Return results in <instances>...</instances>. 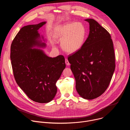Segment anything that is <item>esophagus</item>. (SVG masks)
I'll list each match as a JSON object with an SVG mask.
<instances>
[{
	"label": "esophagus",
	"mask_w": 130,
	"mask_h": 130,
	"mask_svg": "<svg viewBox=\"0 0 130 130\" xmlns=\"http://www.w3.org/2000/svg\"><path fill=\"white\" fill-rule=\"evenodd\" d=\"M65 63H66V64L67 66L70 65V63H69V62H68V60H67V59H65Z\"/></svg>",
	"instance_id": "1"
}]
</instances>
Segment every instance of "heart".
Returning a JSON list of instances; mask_svg holds the SVG:
<instances>
[{"label":"heart","mask_w":130,"mask_h":130,"mask_svg":"<svg viewBox=\"0 0 130 130\" xmlns=\"http://www.w3.org/2000/svg\"><path fill=\"white\" fill-rule=\"evenodd\" d=\"M86 29L80 22H69L58 26L54 31L55 39L61 41L62 49L70 53L79 50L83 46Z\"/></svg>","instance_id":"obj_1"}]
</instances>
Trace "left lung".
<instances>
[{"label":"left lung","instance_id":"left-lung-1","mask_svg":"<svg viewBox=\"0 0 130 130\" xmlns=\"http://www.w3.org/2000/svg\"><path fill=\"white\" fill-rule=\"evenodd\" d=\"M89 33L82 47L68 60L76 80L78 93L92 100L108 87L115 68V57L109 33L93 19H86Z\"/></svg>","mask_w":130,"mask_h":130}]
</instances>
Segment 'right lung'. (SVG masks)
<instances>
[{"instance_id": "1", "label": "right lung", "mask_w": 130, "mask_h": 130, "mask_svg": "<svg viewBox=\"0 0 130 130\" xmlns=\"http://www.w3.org/2000/svg\"><path fill=\"white\" fill-rule=\"evenodd\" d=\"M46 23L23 27L11 46L10 59L17 84L30 99L41 103L53 99L56 83L66 67L63 55L49 57L40 49L46 44L38 30Z\"/></svg>"}]
</instances>
